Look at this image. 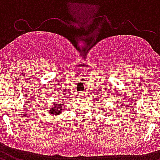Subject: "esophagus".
Returning <instances> with one entry per match:
<instances>
[{
  "label": "esophagus",
  "mask_w": 160,
  "mask_h": 160,
  "mask_svg": "<svg viewBox=\"0 0 160 160\" xmlns=\"http://www.w3.org/2000/svg\"><path fill=\"white\" fill-rule=\"evenodd\" d=\"M80 96H83V94H82V93H80Z\"/></svg>",
  "instance_id": "obj_1"
}]
</instances>
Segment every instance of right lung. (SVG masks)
Here are the masks:
<instances>
[{"label":"right lung","mask_w":160,"mask_h":160,"mask_svg":"<svg viewBox=\"0 0 160 160\" xmlns=\"http://www.w3.org/2000/svg\"><path fill=\"white\" fill-rule=\"evenodd\" d=\"M62 103L57 102V103H56V105H53L51 108H49V113L55 115V116H56V115H59L60 113H62Z\"/></svg>","instance_id":"1"}]
</instances>
